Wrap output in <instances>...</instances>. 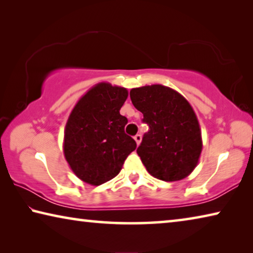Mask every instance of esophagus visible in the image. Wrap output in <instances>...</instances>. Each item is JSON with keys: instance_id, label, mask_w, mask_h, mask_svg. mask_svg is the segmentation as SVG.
<instances>
[{"instance_id": "1", "label": "esophagus", "mask_w": 253, "mask_h": 253, "mask_svg": "<svg viewBox=\"0 0 253 253\" xmlns=\"http://www.w3.org/2000/svg\"><path fill=\"white\" fill-rule=\"evenodd\" d=\"M134 139H135L136 144H137V145H139V144H140V142H142V136H140L139 134H137V135H135V136H134Z\"/></svg>"}]
</instances>
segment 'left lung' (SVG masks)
<instances>
[{
	"instance_id": "obj_1",
	"label": "left lung",
	"mask_w": 253,
	"mask_h": 253,
	"mask_svg": "<svg viewBox=\"0 0 253 253\" xmlns=\"http://www.w3.org/2000/svg\"><path fill=\"white\" fill-rule=\"evenodd\" d=\"M130 99L149 126L137 148L148 173L165 182L188 176L202 152L199 121L190 102L162 84L131 89Z\"/></svg>"
}]
</instances>
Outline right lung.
<instances>
[{"label": "right lung", "mask_w": 253, "mask_h": 253, "mask_svg": "<svg viewBox=\"0 0 253 253\" xmlns=\"http://www.w3.org/2000/svg\"><path fill=\"white\" fill-rule=\"evenodd\" d=\"M127 97L126 88L100 83L80 98L68 118L63 153L84 183L98 186L117 176L136 149L125 132L127 118L119 113Z\"/></svg>", "instance_id": "add662e5"}]
</instances>
